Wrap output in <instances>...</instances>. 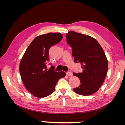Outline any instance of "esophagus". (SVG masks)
<instances>
[{"label": "esophagus", "instance_id": "34e87169", "mask_svg": "<svg viewBox=\"0 0 125 125\" xmlns=\"http://www.w3.org/2000/svg\"><path fill=\"white\" fill-rule=\"evenodd\" d=\"M66 74L67 75H68V76H70V77H71V76H73V73H71V72H70V71H68V72H67L66 73Z\"/></svg>", "mask_w": 125, "mask_h": 125}]
</instances>
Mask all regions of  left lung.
<instances>
[{"mask_svg": "<svg viewBox=\"0 0 125 125\" xmlns=\"http://www.w3.org/2000/svg\"><path fill=\"white\" fill-rule=\"evenodd\" d=\"M67 42L72 48L75 62H80L82 73H73L80 80L73 89L81 95L95 93L103 83L108 70V61L99 42L93 37L70 31L66 34Z\"/></svg>", "mask_w": 125, "mask_h": 125, "instance_id": "left-lung-1", "label": "left lung"}]
</instances>
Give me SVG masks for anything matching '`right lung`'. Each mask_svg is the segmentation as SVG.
I'll return each mask as SVG.
<instances>
[{
	"label": "right lung",
	"mask_w": 125,
	"mask_h": 125,
	"mask_svg": "<svg viewBox=\"0 0 125 125\" xmlns=\"http://www.w3.org/2000/svg\"><path fill=\"white\" fill-rule=\"evenodd\" d=\"M62 34L50 33L41 35L33 40L21 59L19 71L26 89L37 97L50 95L55 89L59 79L65 77V72L55 71L54 66L48 70L49 50L59 43Z\"/></svg>",
	"instance_id": "right-lung-1"
}]
</instances>
